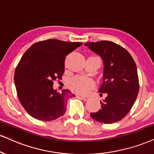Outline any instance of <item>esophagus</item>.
<instances>
[{
  "label": "esophagus",
  "mask_w": 154,
  "mask_h": 154,
  "mask_svg": "<svg viewBox=\"0 0 154 154\" xmlns=\"http://www.w3.org/2000/svg\"><path fill=\"white\" fill-rule=\"evenodd\" d=\"M77 96L80 97L81 99L84 100H88L89 99L88 96H81V95H77Z\"/></svg>",
  "instance_id": "esophagus-1"
}]
</instances>
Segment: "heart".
Masks as SVG:
<instances>
[{"instance_id": "obj_1", "label": "heart", "mask_w": 154, "mask_h": 154, "mask_svg": "<svg viewBox=\"0 0 154 154\" xmlns=\"http://www.w3.org/2000/svg\"><path fill=\"white\" fill-rule=\"evenodd\" d=\"M70 86L79 94H86L94 86V81L88 78L77 76L71 81Z\"/></svg>"}]
</instances>
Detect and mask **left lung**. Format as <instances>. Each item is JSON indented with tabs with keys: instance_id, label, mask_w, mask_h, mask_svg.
Segmentation results:
<instances>
[{
	"instance_id": "left-lung-1",
	"label": "left lung",
	"mask_w": 154,
	"mask_h": 154,
	"mask_svg": "<svg viewBox=\"0 0 154 154\" xmlns=\"http://www.w3.org/2000/svg\"><path fill=\"white\" fill-rule=\"evenodd\" d=\"M84 45L103 62V82L98 91L106 94V97L100 101L101 109L91 113V117L106 124L121 121L131 109L138 94L136 63L126 49L111 41L86 43Z\"/></svg>"
}]
</instances>
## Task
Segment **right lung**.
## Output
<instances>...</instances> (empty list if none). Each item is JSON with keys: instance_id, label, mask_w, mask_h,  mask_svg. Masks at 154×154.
<instances>
[{"instance_id": "add662e5", "label": "right lung", "mask_w": 154, "mask_h": 154, "mask_svg": "<svg viewBox=\"0 0 154 154\" xmlns=\"http://www.w3.org/2000/svg\"><path fill=\"white\" fill-rule=\"evenodd\" d=\"M82 43L48 39L32 45L22 56L14 73L17 95L25 110L34 119L51 121L65 113L68 89L62 93L54 88V81L61 79L66 56Z\"/></svg>"}]
</instances>
